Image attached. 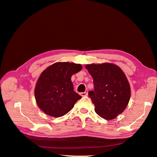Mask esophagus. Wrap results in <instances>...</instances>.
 I'll list each match as a JSON object with an SVG mask.
<instances>
[{"instance_id": "1", "label": "esophagus", "mask_w": 157, "mask_h": 157, "mask_svg": "<svg viewBox=\"0 0 157 157\" xmlns=\"http://www.w3.org/2000/svg\"><path fill=\"white\" fill-rule=\"evenodd\" d=\"M80 95H81L82 96H88V92H82V93H80Z\"/></svg>"}]
</instances>
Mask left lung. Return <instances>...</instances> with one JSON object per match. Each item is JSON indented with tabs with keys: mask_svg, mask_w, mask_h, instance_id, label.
<instances>
[{
	"mask_svg": "<svg viewBox=\"0 0 157 157\" xmlns=\"http://www.w3.org/2000/svg\"><path fill=\"white\" fill-rule=\"evenodd\" d=\"M93 78L94 90L89 97L95 111L106 120H111L124 111L130 98V87L126 75L117 65L109 63L86 65Z\"/></svg>",
	"mask_w": 157,
	"mask_h": 157,
	"instance_id": "1",
	"label": "left lung"
}]
</instances>
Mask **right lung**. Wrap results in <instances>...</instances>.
<instances>
[{"instance_id":"right-lung-1","label":"right lung","mask_w":157,"mask_h":157,"mask_svg":"<svg viewBox=\"0 0 157 157\" xmlns=\"http://www.w3.org/2000/svg\"><path fill=\"white\" fill-rule=\"evenodd\" d=\"M82 65L58 62L46 68L37 80L35 96L38 106L46 115L60 117L73 108L82 97L76 93L71 78Z\"/></svg>"}]
</instances>
